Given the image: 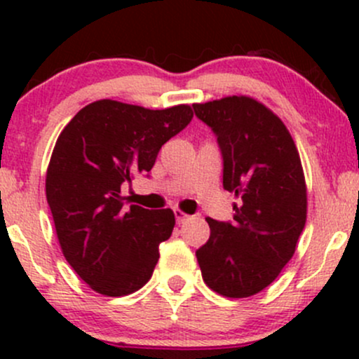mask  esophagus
Listing matches in <instances>:
<instances>
[{
    "label": "esophagus",
    "mask_w": 359,
    "mask_h": 359,
    "mask_svg": "<svg viewBox=\"0 0 359 359\" xmlns=\"http://www.w3.org/2000/svg\"><path fill=\"white\" fill-rule=\"evenodd\" d=\"M174 214H175L177 224H184L185 221H187V219H191V216H189V214H185L184 211H180V209H175Z\"/></svg>",
    "instance_id": "34e87169"
}]
</instances>
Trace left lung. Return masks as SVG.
<instances>
[{"mask_svg":"<svg viewBox=\"0 0 359 359\" xmlns=\"http://www.w3.org/2000/svg\"><path fill=\"white\" fill-rule=\"evenodd\" d=\"M212 128L234 192L233 222L208 217L211 236L196 251L203 278L222 297L258 294L294 257L307 219V185L294 138L277 114L250 96L196 102Z\"/></svg>","mask_w":359,"mask_h":359,"instance_id":"left-lung-1","label":"left lung"}]
</instances>
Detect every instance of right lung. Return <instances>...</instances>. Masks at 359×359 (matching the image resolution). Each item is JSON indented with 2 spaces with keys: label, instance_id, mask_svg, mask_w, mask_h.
Instances as JSON below:
<instances>
[{
  "label": "right lung",
  "instance_id": "1",
  "mask_svg": "<svg viewBox=\"0 0 359 359\" xmlns=\"http://www.w3.org/2000/svg\"><path fill=\"white\" fill-rule=\"evenodd\" d=\"M189 104L148 109L113 100L84 106L62 130L45 177L57 240L94 292L121 297L150 280L172 209L125 208L121 184L154 167L158 150L189 125Z\"/></svg>",
  "mask_w": 359,
  "mask_h": 359
}]
</instances>
